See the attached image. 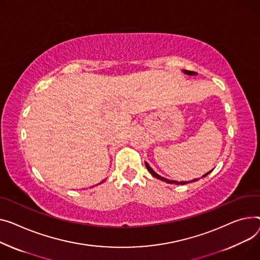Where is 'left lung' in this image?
<instances>
[{
	"label": "left lung",
	"mask_w": 260,
	"mask_h": 260,
	"mask_svg": "<svg viewBox=\"0 0 260 260\" xmlns=\"http://www.w3.org/2000/svg\"><path fill=\"white\" fill-rule=\"evenodd\" d=\"M183 72L185 73V74H187V75H197V73L196 72H193V71H188V70H183ZM145 166H146V168H147V170L150 172V175L152 176V177H154V178H157V179H159V180H161V181H164V182H166V183H169V184H177V185H185V184H187V183H192V182H196V181H198V179H194V180H192V181H189V182H177V181H170V180H168V179H165V178H163V177H161V176H159L157 172H154L153 170H152V168L145 162ZM211 171H209V172H207L206 175H204L203 177L205 178L206 176H208L209 174H210Z\"/></svg>",
	"instance_id": "left-lung-1"
}]
</instances>
